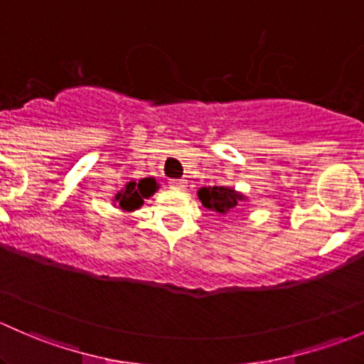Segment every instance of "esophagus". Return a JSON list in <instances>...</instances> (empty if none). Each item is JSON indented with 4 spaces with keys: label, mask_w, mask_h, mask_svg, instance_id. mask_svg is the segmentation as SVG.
Masks as SVG:
<instances>
[{
    "label": "esophagus",
    "mask_w": 364,
    "mask_h": 364,
    "mask_svg": "<svg viewBox=\"0 0 364 364\" xmlns=\"http://www.w3.org/2000/svg\"><path fill=\"white\" fill-rule=\"evenodd\" d=\"M168 186L174 190H185L186 188V179H171Z\"/></svg>",
    "instance_id": "esophagus-1"
}]
</instances>
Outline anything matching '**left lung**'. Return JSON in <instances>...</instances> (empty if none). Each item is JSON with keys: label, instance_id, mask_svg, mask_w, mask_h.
Masks as SVG:
<instances>
[{"label": "left lung", "instance_id": "8db88e82", "mask_svg": "<svg viewBox=\"0 0 364 364\" xmlns=\"http://www.w3.org/2000/svg\"><path fill=\"white\" fill-rule=\"evenodd\" d=\"M199 199L204 208L216 211L218 215H227L241 200H245V196L237 193L234 188H229V186H203L199 190Z\"/></svg>", "mask_w": 364, "mask_h": 364}]
</instances>
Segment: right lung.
Returning a JSON list of instances; mask_svg holds the SVG:
<instances>
[{"instance_id":"right-lung-1","label":"right lung","mask_w":364,"mask_h":364,"mask_svg":"<svg viewBox=\"0 0 364 364\" xmlns=\"http://www.w3.org/2000/svg\"><path fill=\"white\" fill-rule=\"evenodd\" d=\"M156 190H159V183L155 181V178H144L141 181L127 183L124 188L121 192H117L112 200L123 211L132 213L141 208L144 204V199H149Z\"/></svg>"}]
</instances>
